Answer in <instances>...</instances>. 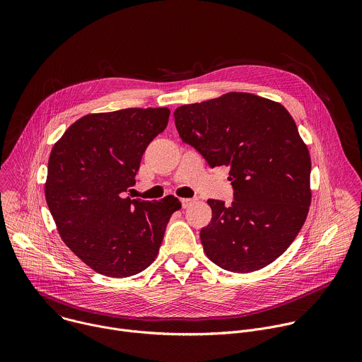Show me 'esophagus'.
<instances>
[{
  "label": "esophagus",
  "mask_w": 362,
  "mask_h": 362,
  "mask_svg": "<svg viewBox=\"0 0 362 362\" xmlns=\"http://www.w3.org/2000/svg\"><path fill=\"white\" fill-rule=\"evenodd\" d=\"M194 202H196V199H189V197H186V199H182V206L186 209V208H189V206H190L192 203H194Z\"/></svg>",
  "instance_id": "34e87169"
}]
</instances>
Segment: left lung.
I'll use <instances>...</instances> for the list:
<instances>
[{"mask_svg": "<svg viewBox=\"0 0 362 362\" xmlns=\"http://www.w3.org/2000/svg\"><path fill=\"white\" fill-rule=\"evenodd\" d=\"M180 139L211 168L229 166L233 202L208 200L211 223L200 240L209 259L230 272H253L279 257L311 204V158L281 103L250 93L175 110Z\"/></svg>", "mask_w": 362, "mask_h": 362, "instance_id": "left-lung-1", "label": "left lung"}]
</instances>
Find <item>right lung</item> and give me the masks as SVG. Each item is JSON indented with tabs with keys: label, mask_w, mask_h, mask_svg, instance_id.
<instances>
[{
	"label": "right lung",
	"mask_w": 362,
	"mask_h": 362,
	"mask_svg": "<svg viewBox=\"0 0 362 362\" xmlns=\"http://www.w3.org/2000/svg\"><path fill=\"white\" fill-rule=\"evenodd\" d=\"M170 110L124 109L73 123L48 159L45 200L63 242L97 274L126 278L156 259L177 197H126Z\"/></svg>",
	"instance_id": "1"
}]
</instances>
